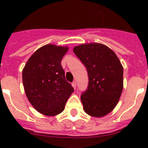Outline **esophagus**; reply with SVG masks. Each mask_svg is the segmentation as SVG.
I'll list each match as a JSON object with an SVG mask.
<instances>
[{
  "instance_id": "obj_1",
  "label": "esophagus",
  "mask_w": 148,
  "mask_h": 148,
  "mask_svg": "<svg viewBox=\"0 0 148 148\" xmlns=\"http://www.w3.org/2000/svg\"><path fill=\"white\" fill-rule=\"evenodd\" d=\"M72 86H73V88L75 89H76V82H75V81H73V82H72Z\"/></svg>"
}]
</instances>
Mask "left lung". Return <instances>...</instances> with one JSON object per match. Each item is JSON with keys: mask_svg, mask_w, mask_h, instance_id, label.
Returning <instances> with one entry per match:
<instances>
[{"mask_svg": "<svg viewBox=\"0 0 148 148\" xmlns=\"http://www.w3.org/2000/svg\"><path fill=\"white\" fill-rule=\"evenodd\" d=\"M73 52L87 68L88 86L81 95L85 113L101 117L113 110L123 89V67L112 49L101 44L77 46Z\"/></svg>", "mask_w": 148, "mask_h": 148, "instance_id": "left-lung-1", "label": "left lung"}]
</instances>
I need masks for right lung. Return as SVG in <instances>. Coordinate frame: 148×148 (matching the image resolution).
Wrapping results in <instances>:
<instances>
[{"mask_svg": "<svg viewBox=\"0 0 148 148\" xmlns=\"http://www.w3.org/2000/svg\"><path fill=\"white\" fill-rule=\"evenodd\" d=\"M68 48L47 44L35 51L23 68L22 78L28 100L46 116L61 113L74 89L65 78L61 60Z\"/></svg>", "mask_w": 148, "mask_h": 148, "instance_id": "obj_1", "label": "right lung"}]
</instances>
